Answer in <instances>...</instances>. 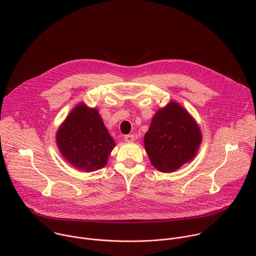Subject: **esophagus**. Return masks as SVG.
I'll list each match as a JSON object with an SVG mask.
<instances>
[{
  "label": "esophagus",
  "mask_w": 256,
  "mask_h": 256,
  "mask_svg": "<svg viewBox=\"0 0 256 256\" xmlns=\"http://www.w3.org/2000/svg\"><path fill=\"white\" fill-rule=\"evenodd\" d=\"M124 140L126 142H132L134 140V134H126V136H124Z\"/></svg>",
  "instance_id": "obj_1"
}]
</instances>
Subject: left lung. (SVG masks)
Listing matches in <instances>:
<instances>
[{
	"instance_id": "left-lung-1",
	"label": "left lung",
	"mask_w": 256,
	"mask_h": 256,
	"mask_svg": "<svg viewBox=\"0 0 256 256\" xmlns=\"http://www.w3.org/2000/svg\"><path fill=\"white\" fill-rule=\"evenodd\" d=\"M202 142L200 128L184 107L170 102L154 116L144 134V149L161 172H172L190 162Z\"/></svg>"
}]
</instances>
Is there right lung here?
Listing matches in <instances>:
<instances>
[{"label":"right lung","instance_id":"obj_1","mask_svg":"<svg viewBox=\"0 0 256 256\" xmlns=\"http://www.w3.org/2000/svg\"><path fill=\"white\" fill-rule=\"evenodd\" d=\"M60 152L75 168L92 172L104 167L116 142L98 110L79 104L56 134Z\"/></svg>","mask_w":256,"mask_h":256}]
</instances>
